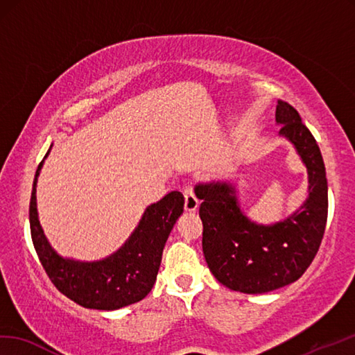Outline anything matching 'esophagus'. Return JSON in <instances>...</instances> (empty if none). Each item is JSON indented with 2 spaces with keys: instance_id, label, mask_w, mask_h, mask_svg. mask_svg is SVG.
I'll use <instances>...</instances> for the list:
<instances>
[{
  "instance_id": "esophagus-1",
  "label": "esophagus",
  "mask_w": 355,
  "mask_h": 355,
  "mask_svg": "<svg viewBox=\"0 0 355 355\" xmlns=\"http://www.w3.org/2000/svg\"><path fill=\"white\" fill-rule=\"evenodd\" d=\"M183 193H184V209H186V211H189V213L196 211V209L200 207V201H198V198L195 196L193 189L191 186H186Z\"/></svg>"
}]
</instances>
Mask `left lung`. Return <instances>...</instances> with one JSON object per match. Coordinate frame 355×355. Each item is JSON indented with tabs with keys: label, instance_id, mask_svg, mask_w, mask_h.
<instances>
[{
	"label": "left lung",
	"instance_id": "obj_1",
	"mask_svg": "<svg viewBox=\"0 0 355 355\" xmlns=\"http://www.w3.org/2000/svg\"><path fill=\"white\" fill-rule=\"evenodd\" d=\"M275 121L309 174V196L293 215L272 225L255 224L241 210L232 183L195 186L202 201L205 261L220 284L242 293H266L296 282L318 254L327 225L328 186L316 140L291 104L278 101Z\"/></svg>",
	"mask_w": 355,
	"mask_h": 355
}]
</instances>
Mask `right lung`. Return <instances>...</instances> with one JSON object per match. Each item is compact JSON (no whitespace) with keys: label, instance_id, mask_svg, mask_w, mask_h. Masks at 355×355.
<instances>
[{"label":"right lung","instance_id":"right-lung-1","mask_svg":"<svg viewBox=\"0 0 355 355\" xmlns=\"http://www.w3.org/2000/svg\"><path fill=\"white\" fill-rule=\"evenodd\" d=\"M42 164L44 160L39 163L33 181L30 230L37 257L53 284L86 309L118 310L144 300L157 278L164 243L183 213L184 196L171 192L151 204L125 243L109 257L96 261L63 259L46 241L37 216L36 184Z\"/></svg>","mask_w":355,"mask_h":355}]
</instances>
